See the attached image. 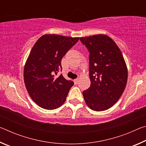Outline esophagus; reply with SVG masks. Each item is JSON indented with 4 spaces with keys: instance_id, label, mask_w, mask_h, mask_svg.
<instances>
[{
    "instance_id": "34e87169",
    "label": "esophagus",
    "mask_w": 146,
    "mask_h": 146,
    "mask_svg": "<svg viewBox=\"0 0 146 146\" xmlns=\"http://www.w3.org/2000/svg\"><path fill=\"white\" fill-rule=\"evenodd\" d=\"M78 80H79V79H78V78H76V79H75V80H73V81H74V83H75V84H77L78 82Z\"/></svg>"
}]
</instances>
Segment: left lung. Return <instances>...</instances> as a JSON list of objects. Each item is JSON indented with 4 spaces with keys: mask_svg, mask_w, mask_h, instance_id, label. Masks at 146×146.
I'll return each instance as SVG.
<instances>
[{
    "mask_svg": "<svg viewBox=\"0 0 146 146\" xmlns=\"http://www.w3.org/2000/svg\"><path fill=\"white\" fill-rule=\"evenodd\" d=\"M90 52V87L82 92L91 110L110 108L122 95L127 80V69L119 48L106 35L80 37Z\"/></svg>",
    "mask_w": 146,
    "mask_h": 146,
    "instance_id": "8db88e82",
    "label": "left lung"
}]
</instances>
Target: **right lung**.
I'll list each match as a JSON object with an SVG mask.
<instances>
[{
  "mask_svg": "<svg viewBox=\"0 0 146 146\" xmlns=\"http://www.w3.org/2000/svg\"><path fill=\"white\" fill-rule=\"evenodd\" d=\"M79 38L44 35L34 44L24 66V79L29 96L38 106L48 110L63 104L74 84L60 74L61 60Z\"/></svg>",
  "mask_w": 146,
  "mask_h": 146,
  "instance_id": "obj_1",
  "label": "right lung"
}]
</instances>
